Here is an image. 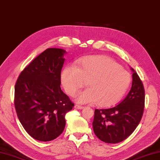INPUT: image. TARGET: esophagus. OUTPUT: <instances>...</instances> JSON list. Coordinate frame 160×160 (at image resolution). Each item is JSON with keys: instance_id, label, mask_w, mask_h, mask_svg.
<instances>
[{"instance_id": "esophagus-1", "label": "esophagus", "mask_w": 160, "mask_h": 160, "mask_svg": "<svg viewBox=\"0 0 160 160\" xmlns=\"http://www.w3.org/2000/svg\"><path fill=\"white\" fill-rule=\"evenodd\" d=\"M75 108L78 109V110H81V109H83L84 107L82 106H80V105H75Z\"/></svg>"}]
</instances>
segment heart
Masks as SVG:
<instances>
[{"label":"heart","instance_id":"heart-1","mask_svg":"<svg viewBox=\"0 0 160 160\" xmlns=\"http://www.w3.org/2000/svg\"><path fill=\"white\" fill-rule=\"evenodd\" d=\"M131 80L129 72L106 56L86 57L78 62L77 68L67 66L62 73V85L68 95L74 96L88 82L89 88L77 95V101L81 103L97 102L101 107L119 102Z\"/></svg>","mask_w":160,"mask_h":160}]
</instances>
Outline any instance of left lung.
<instances>
[{
  "instance_id": "obj_1",
  "label": "left lung",
  "mask_w": 160,
  "mask_h": 160,
  "mask_svg": "<svg viewBox=\"0 0 160 160\" xmlns=\"http://www.w3.org/2000/svg\"><path fill=\"white\" fill-rule=\"evenodd\" d=\"M132 86L125 98L110 108L95 109L93 129L96 136L107 143H118L133 133L143 116L145 89L133 68Z\"/></svg>"
}]
</instances>
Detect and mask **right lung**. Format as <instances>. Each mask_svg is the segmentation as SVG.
I'll return each instance as SVG.
<instances>
[{
    "instance_id": "1",
    "label": "right lung",
    "mask_w": 160,
    "mask_h": 160,
    "mask_svg": "<svg viewBox=\"0 0 160 160\" xmlns=\"http://www.w3.org/2000/svg\"><path fill=\"white\" fill-rule=\"evenodd\" d=\"M65 51L48 48L25 67L14 87L17 117L31 137L40 141L57 138L65 128V115L74 103L61 89Z\"/></svg>"
}]
</instances>
